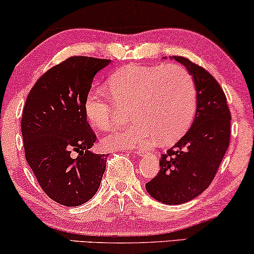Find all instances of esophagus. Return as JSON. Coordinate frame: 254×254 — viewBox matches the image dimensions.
<instances>
[{"instance_id":"esophagus-1","label":"esophagus","mask_w":254,"mask_h":254,"mask_svg":"<svg viewBox=\"0 0 254 254\" xmlns=\"http://www.w3.org/2000/svg\"><path fill=\"white\" fill-rule=\"evenodd\" d=\"M134 152L136 155H138V156H142L145 152V149H143V148H140V149H135L134 150Z\"/></svg>"}]
</instances>
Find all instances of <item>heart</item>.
Returning <instances> with one entry per match:
<instances>
[{
	"instance_id": "heart-1",
	"label": "heart",
	"mask_w": 254,
	"mask_h": 254,
	"mask_svg": "<svg viewBox=\"0 0 254 254\" xmlns=\"http://www.w3.org/2000/svg\"><path fill=\"white\" fill-rule=\"evenodd\" d=\"M107 88L112 99L100 89L86 93L89 123L99 130L113 129L126 107L133 120L104 138L106 149L170 143L185 133L195 113V82L183 65H126L107 79Z\"/></svg>"
}]
</instances>
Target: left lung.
<instances>
[{
  "instance_id": "left-lung-1",
  "label": "left lung",
  "mask_w": 254,
  "mask_h": 254,
  "mask_svg": "<svg viewBox=\"0 0 254 254\" xmlns=\"http://www.w3.org/2000/svg\"><path fill=\"white\" fill-rule=\"evenodd\" d=\"M189 69L196 88V112L187 133L159 159V172L145 184L152 197L180 204L208 189L228 150L230 120L227 97L218 82L187 58L173 57Z\"/></svg>"
}]
</instances>
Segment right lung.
I'll use <instances>...</instances> for the list:
<instances>
[{
	"label": "right lung",
	"instance_id": "obj_1",
	"mask_svg": "<svg viewBox=\"0 0 254 254\" xmlns=\"http://www.w3.org/2000/svg\"><path fill=\"white\" fill-rule=\"evenodd\" d=\"M111 60L70 57L32 86L22 116L25 158L47 196L67 207L85 203L102 182L109 155L90 151L97 140L84 113L93 77Z\"/></svg>",
	"mask_w": 254,
	"mask_h": 254
}]
</instances>
